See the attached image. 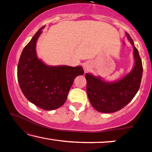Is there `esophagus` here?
I'll return each mask as SVG.
<instances>
[{
    "label": "esophagus",
    "instance_id": "esophagus-1",
    "mask_svg": "<svg viewBox=\"0 0 152 152\" xmlns=\"http://www.w3.org/2000/svg\"><path fill=\"white\" fill-rule=\"evenodd\" d=\"M83 67H84L85 70H87V69H88V66H87V65H84V66H83Z\"/></svg>",
    "mask_w": 152,
    "mask_h": 152
}]
</instances>
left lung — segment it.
<instances>
[{
  "label": "left lung",
  "mask_w": 152,
  "mask_h": 152,
  "mask_svg": "<svg viewBox=\"0 0 152 152\" xmlns=\"http://www.w3.org/2000/svg\"><path fill=\"white\" fill-rule=\"evenodd\" d=\"M127 37L134 46L135 66L132 72L115 83H107L100 78L86 74V91L93 107L99 112L113 113L121 109L133 99L140 87L143 66L137 48L132 38Z\"/></svg>",
  "instance_id": "obj_1"
}]
</instances>
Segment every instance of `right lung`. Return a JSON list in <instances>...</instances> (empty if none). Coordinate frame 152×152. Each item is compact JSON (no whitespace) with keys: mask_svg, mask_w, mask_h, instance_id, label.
I'll return each instance as SVG.
<instances>
[{"mask_svg":"<svg viewBox=\"0 0 152 152\" xmlns=\"http://www.w3.org/2000/svg\"><path fill=\"white\" fill-rule=\"evenodd\" d=\"M43 27L24 47L17 76L20 89L29 102L43 109L53 110L65 103L74 78L84 71L81 66H48L38 59L36 43Z\"/></svg>","mask_w":152,"mask_h":152,"instance_id":"obj_1","label":"right lung"}]
</instances>
